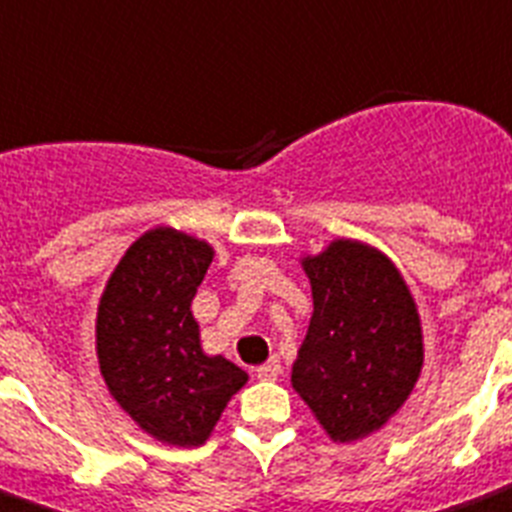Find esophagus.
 I'll use <instances>...</instances> for the list:
<instances>
[{"mask_svg": "<svg viewBox=\"0 0 512 512\" xmlns=\"http://www.w3.org/2000/svg\"><path fill=\"white\" fill-rule=\"evenodd\" d=\"M278 375H281V362H278V356H270L268 362L260 364V367L255 369L257 380H276Z\"/></svg>", "mask_w": 512, "mask_h": 512, "instance_id": "34e87169", "label": "esophagus"}]
</instances>
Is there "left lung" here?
<instances>
[{
    "label": "left lung",
    "instance_id": "obj_1",
    "mask_svg": "<svg viewBox=\"0 0 512 512\" xmlns=\"http://www.w3.org/2000/svg\"><path fill=\"white\" fill-rule=\"evenodd\" d=\"M312 320L291 385L333 442L372 435L401 409L424 364L409 286L380 249L336 239L302 257Z\"/></svg>",
    "mask_w": 512,
    "mask_h": 512
}]
</instances>
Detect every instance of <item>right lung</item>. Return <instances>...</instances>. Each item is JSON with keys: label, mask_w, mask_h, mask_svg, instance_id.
I'll return each instance as SVG.
<instances>
[{"label": "right lung", "mask_w": 512, "mask_h": 512, "mask_svg": "<svg viewBox=\"0 0 512 512\" xmlns=\"http://www.w3.org/2000/svg\"><path fill=\"white\" fill-rule=\"evenodd\" d=\"M213 247L156 226L132 244L98 302L96 354L114 401L150 437L197 448L247 382L234 362L208 356L192 299Z\"/></svg>", "instance_id": "1"}]
</instances>
